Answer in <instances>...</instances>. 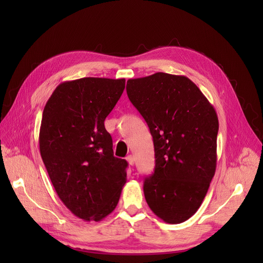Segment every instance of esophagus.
I'll use <instances>...</instances> for the list:
<instances>
[{
	"label": "esophagus",
	"mask_w": 263,
	"mask_h": 263,
	"mask_svg": "<svg viewBox=\"0 0 263 263\" xmlns=\"http://www.w3.org/2000/svg\"><path fill=\"white\" fill-rule=\"evenodd\" d=\"M126 160L128 161L129 165H134V163H135V159H134V157H133L132 155H129L128 157H126Z\"/></svg>",
	"instance_id": "esophagus-1"
}]
</instances>
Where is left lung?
Segmentation results:
<instances>
[{
  "label": "left lung",
  "instance_id": "left-lung-1",
  "mask_svg": "<svg viewBox=\"0 0 263 263\" xmlns=\"http://www.w3.org/2000/svg\"><path fill=\"white\" fill-rule=\"evenodd\" d=\"M126 91L154 139L155 171L144 181L147 204L163 221L180 224L200 209L216 170L217 114L184 76L129 79Z\"/></svg>",
  "mask_w": 263,
  "mask_h": 263
}]
</instances>
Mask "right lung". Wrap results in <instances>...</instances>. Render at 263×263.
Listing matches in <instances>:
<instances>
[{
	"mask_svg": "<svg viewBox=\"0 0 263 263\" xmlns=\"http://www.w3.org/2000/svg\"><path fill=\"white\" fill-rule=\"evenodd\" d=\"M124 89L125 79L66 81L43 112L39 149L47 172L67 209L87 221L112 213L126 183L128 163L114 157L104 126Z\"/></svg>",
	"mask_w": 263,
	"mask_h": 263,
	"instance_id": "add662e5",
	"label": "right lung"
}]
</instances>
